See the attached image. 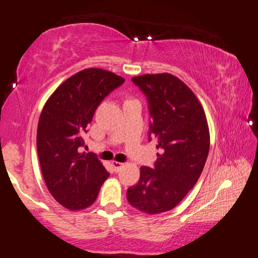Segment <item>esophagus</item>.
<instances>
[{"mask_svg": "<svg viewBox=\"0 0 258 258\" xmlns=\"http://www.w3.org/2000/svg\"><path fill=\"white\" fill-rule=\"evenodd\" d=\"M111 166H112L114 171H119L122 167H124V163L118 162V161H112V162H111Z\"/></svg>", "mask_w": 258, "mask_h": 258, "instance_id": "obj_1", "label": "esophagus"}]
</instances>
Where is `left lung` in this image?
Returning a JSON list of instances; mask_svg holds the SVG:
<instances>
[{
	"label": "left lung",
	"mask_w": 258,
	"mask_h": 258,
	"mask_svg": "<svg viewBox=\"0 0 258 258\" xmlns=\"http://www.w3.org/2000/svg\"><path fill=\"white\" fill-rule=\"evenodd\" d=\"M132 81L148 99L149 140L155 138L161 154L154 168H140L127 201L140 212L159 214L178 205L202 175L210 151L209 125L201 102L176 76L146 74Z\"/></svg>",
	"instance_id": "8db88e82"
}]
</instances>
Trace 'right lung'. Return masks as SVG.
I'll use <instances>...</instances> for the list:
<instances>
[{"instance_id":"right-lung-1","label":"right lung","mask_w":258,"mask_h":258,"mask_svg":"<svg viewBox=\"0 0 258 258\" xmlns=\"http://www.w3.org/2000/svg\"><path fill=\"white\" fill-rule=\"evenodd\" d=\"M114 73L88 68L61 83L41 111L37 151L49 194L71 211L94 204L109 172L92 154L80 153L97 106L124 83Z\"/></svg>"}]
</instances>
